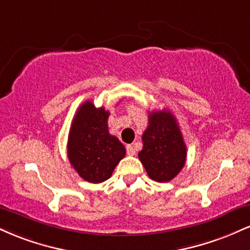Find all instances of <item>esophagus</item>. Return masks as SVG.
Segmentation results:
<instances>
[{"mask_svg": "<svg viewBox=\"0 0 250 250\" xmlns=\"http://www.w3.org/2000/svg\"><path fill=\"white\" fill-rule=\"evenodd\" d=\"M125 150H127V154L129 155V156H133V155L135 154V149L131 145L125 146Z\"/></svg>", "mask_w": 250, "mask_h": 250, "instance_id": "1", "label": "esophagus"}]
</instances>
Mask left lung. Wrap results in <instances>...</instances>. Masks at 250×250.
Instances as JSON below:
<instances>
[{"label": "left lung", "instance_id": "obj_1", "mask_svg": "<svg viewBox=\"0 0 250 250\" xmlns=\"http://www.w3.org/2000/svg\"><path fill=\"white\" fill-rule=\"evenodd\" d=\"M139 159L151 180L169 182L185 167L187 159L182 133L169 110L151 111Z\"/></svg>", "mask_w": 250, "mask_h": 250}]
</instances>
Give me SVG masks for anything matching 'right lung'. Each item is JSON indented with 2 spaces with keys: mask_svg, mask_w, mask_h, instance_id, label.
Returning a JSON list of instances; mask_svg holds the SVG:
<instances>
[{
  "mask_svg": "<svg viewBox=\"0 0 250 250\" xmlns=\"http://www.w3.org/2000/svg\"><path fill=\"white\" fill-rule=\"evenodd\" d=\"M109 111L91 101L82 103L71 122L68 159L83 180L101 183L108 180L125 155V148L109 134Z\"/></svg>",
  "mask_w": 250,
  "mask_h": 250,
  "instance_id": "obj_1",
  "label": "right lung"
}]
</instances>
